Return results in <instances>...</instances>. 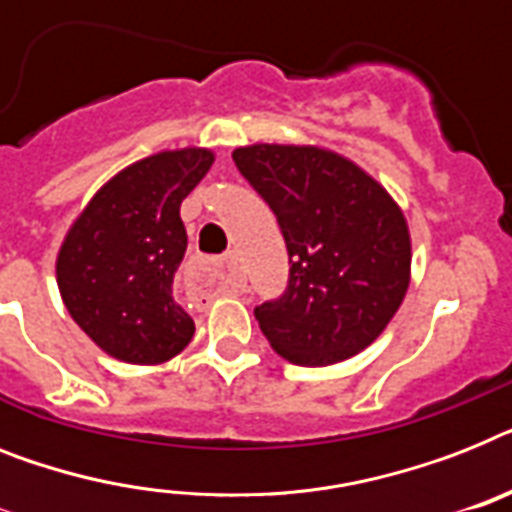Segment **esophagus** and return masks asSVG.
<instances>
[{
  "label": "esophagus",
  "instance_id": "esophagus-1",
  "mask_svg": "<svg viewBox=\"0 0 512 512\" xmlns=\"http://www.w3.org/2000/svg\"><path fill=\"white\" fill-rule=\"evenodd\" d=\"M186 278L199 292H223V289H242L244 286L242 263H239L236 252H228L220 260L197 257L186 270Z\"/></svg>",
  "mask_w": 512,
  "mask_h": 512
}]
</instances>
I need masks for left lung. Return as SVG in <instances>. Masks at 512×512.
Segmentation results:
<instances>
[{"label":"left lung","instance_id":"obj_1","mask_svg":"<svg viewBox=\"0 0 512 512\" xmlns=\"http://www.w3.org/2000/svg\"><path fill=\"white\" fill-rule=\"evenodd\" d=\"M289 252V284L255 307L270 347L294 365H334L378 339L410 286V231L389 191L321 147L234 149Z\"/></svg>","mask_w":512,"mask_h":512}]
</instances>
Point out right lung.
Returning a JSON list of instances; mask_svg holds the SVG:
<instances>
[{
	"instance_id": "right-lung-1",
	"label": "right lung",
	"mask_w": 512,
	"mask_h": 512,
	"mask_svg": "<svg viewBox=\"0 0 512 512\" xmlns=\"http://www.w3.org/2000/svg\"><path fill=\"white\" fill-rule=\"evenodd\" d=\"M213 160L210 149L186 147L128 165L91 197L62 242V302L115 360L165 363L194 336V321L173 299V276L186 252L181 202Z\"/></svg>"
}]
</instances>
